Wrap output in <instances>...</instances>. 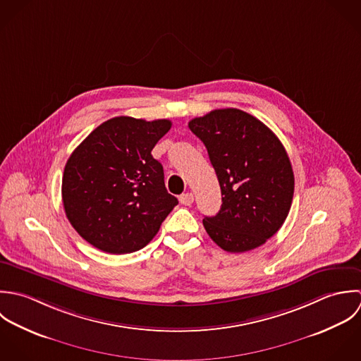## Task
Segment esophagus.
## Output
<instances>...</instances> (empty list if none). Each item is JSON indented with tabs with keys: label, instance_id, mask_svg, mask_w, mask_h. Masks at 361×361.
Segmentation results:
<instances>
[{
	"label": "esophagus",
	"instance_id": "34e87169",
	"mask_svg": "<svg viewBox=\"0 0 361 361\" xmlns=\"http://www.w3.org/2000/svg\"><path fill=\"white\" fill-rule=\"evenodd\" d=\"M180 202H181L183 205H187V207L192 205V202H194V195H192V192H185V194L180 195Z\"/></svg>",
	"mask_w": 361,
	"mask_h": 361
}]
</instances>
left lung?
<instances>
[{"mask_svg":"<svg viewBox=\"0 0 361 361\" xmlns=\"http://www.w3.org/2000/svg\"><path fill=\"white\" fill-rule=\"evenodd\" d=\"M190 130L207 146L221 207L204 227L220 248L245 252L267 243L285 223L294 192L286 149L258 118L219 109L192 118Z\"/></svg>","mask_w":361,"mask_h":361,"instance_id":"left-lung-1","label":"left lung"}]
</instances>
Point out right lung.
<instances>
[{
	"label": "right lung",
	"instance_id": "add662e5",
	"mask_svg": "<svg viewBox=\"0 0 361 361\" xmlns=\"http://www.w3.org/2000/svg\"><path fill=\"white\" fill-rule=\"evenodd\" d=\"M170 128V120L114 117L73 150L63 176V204L89 244L109 254L138 251L178 204L152 156Z\"/></svg>",
	"mask_w": 361,
	"mask_h": 361
}]
</instances>
